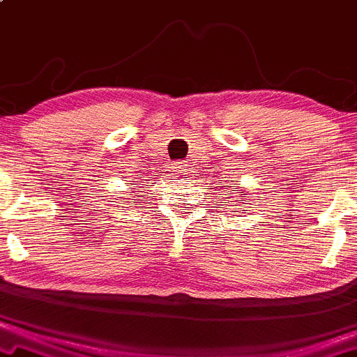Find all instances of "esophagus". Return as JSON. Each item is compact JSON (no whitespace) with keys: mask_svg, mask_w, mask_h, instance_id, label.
<instances>
[{"mask_svg":"<svg viewBox=\"0 0 357 357\" xmlns=\"http://www.w3.org/2000/svg\"><path fill=\"white\" fill-rule=\"evenodd\" d=\"M172 169H174V172L178 175L180 178H185V177H188V174H190V172H188V164H187V162H182V160L175 162Z\"/></svg>","mask_w":357,"mask_h":357,"instance_id":"esophagus-1","label":"esophagus"}]
</instances>
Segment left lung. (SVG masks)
<instances>
[{"mask_svg": "<svg viewBox=\"0 0 357 357\" xmlns=\"http://www.w3.org/2000/svg\"><path fill=\"white\" fill-rule=\"evenodd\" d=\"M233 182H235V180H233ZM236 193H238V195H243V192H236Z\"/></svg>", "mask_w": 357, "mask_h": 357, "instance_id": "obj_1", "label": "left lung"}]
</instances>
